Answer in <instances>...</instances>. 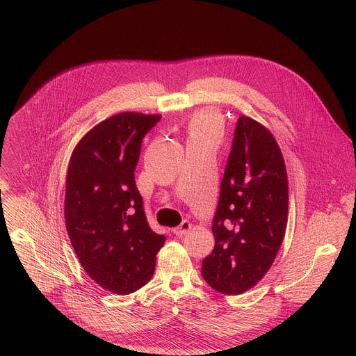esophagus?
<instances>
[{
    "instance_id": "obj_1",
    "label": "esophagus",
    "mask_w": 356,
    "mask_h": 356,
    "mask_svg": "<svg viewBox=\"0 0 356 356\" xmlns=\"http://www.w3.org/2000/svg\"><path fill=\"white\" fill-rule=\"evenodd\" d=\"M191 229H192V223H191L189 220H182V223H181L178 227H175L172 232H174L175 236H184V234H186Z\"/></svg>"
}]
</instances>
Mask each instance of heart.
<instances>
[{
    "label": "heart",
    "mask_w": 356,
    "mask_h": 356,
    "mask_svg": "<svg viewBox=\"0 0 356 356\" xmlns=\"http://www.w3.org/2000/svg\"><path fill=\"white\" fill-rule=\"evenodd\" d=\"M222 136V123L216 113L200 112L189 124V140H211L218 144Z\"/></svg>",
    "instance_id": "b5f03b06"
}]
</instances>
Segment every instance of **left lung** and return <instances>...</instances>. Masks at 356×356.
<instances>
[{
    "label": "left lung",
    "instance_id": "8db88e82",
    "mask_svg": "<svg viewBox=\"0 0 356 356\" xmlns=\"http://www.w3.org/2000/svg\"><path fill=\"white\" fill-rule=\"evenodd\" d=\"M288 200L275 138L254 119L238 118L212 220L215 247L202 267L211 288L240 295L264 277L285 236Z\"/></svg>",
    "mask_w": 356,
    "mask_h": 356
}]
</instances>
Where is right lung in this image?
<instances>
[{"mask_svg":"<svg viewBox=\"0 0 356 356\" xmlns=\"http://www.w3.org/2000/svg\"><path fill=\"white\" fill-rule=\"evenodd\" d=\"M160 115L123 112L75 147L65 181V226L82 267L104 289L129 295L154 271L165 237L154 233L136 186L141 144Z\"/></svg>","mask_w":356,"mask_h":356,"instance_id":"right-lung-1","label":"right lung"}]
</instances>
